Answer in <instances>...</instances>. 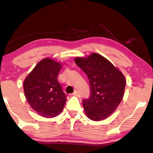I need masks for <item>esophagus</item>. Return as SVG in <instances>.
Masks as SVG:
<instances>
[{
	"label": "esophagus",
	"instance_id": "1",
	"mask_svg": "<svg viewBox=\"0 0 153 153\" xmlns=\"http://www.w3.org/2000/svg\"><path fill=\"white\" fill-rule=\"evenodd\" d=\"M72 94L73 96H77V97H80V95H81V94H80V93L78 92V91H75Z\"/></svg>",
	"mask_w": 153,
	"mask_h": 153
}]
</instances>
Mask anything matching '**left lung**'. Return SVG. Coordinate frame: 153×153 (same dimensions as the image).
<instances>
[{
    "mask_svg": "<svg viewBox=\"0 0 153 153\" xmlns=\"http://www.w3.org/2000/svg\"><path fill=\"white\" fill-rule=\"evenodd\" d=\"M75 62L87 75L90 96L82 100L86 114L91 120H105L123 100L125 78L121 72L100 54L76 58Z\"/></svg>",
    "mask_w": 153,
    "mask_h": 153,
    "instance_id": "8db88e82",
    "label": "left lung"
}]
</instances>
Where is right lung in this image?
Segmentation results:
<instances>
[{
    "instance_id": "right-lung-1",
    "label": "right lung",
    "mask_w": 153,
    "mask_h": 153,
    "mask_svg": "<svg viewBox=\"0 0 153 153\" xmlns=\"http://www.w3.org/2000/svg\"><path fill=\"white\" fill-rule=\"evenodd\" d=\"M61 68L59 63L51 59H44L36 64L24 81L26 100L42 117H56L67 102V94L57 78Z\"/></svg>"
}]
</instances>
